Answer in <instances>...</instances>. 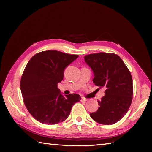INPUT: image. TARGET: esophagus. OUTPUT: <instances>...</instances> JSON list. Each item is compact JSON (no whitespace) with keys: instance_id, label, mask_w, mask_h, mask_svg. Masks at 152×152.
I'll return each instance as SVG.
<instances>
[{"instance_id":"1","label":"esophagus","mask_w":152,"mask_h":152,"mask_svg":"<svg viewBox=\"0 0 152 152\" xmlns=\"http://www.w3.org/2000/svg\"><path fill=\"white\" fill-rule=\"evenodd\" d=\"M80 101L82 102H86V101H87V99H86L85 98H83V97H82L81 98V99H80Z\"/></svg>"}]
</instances>
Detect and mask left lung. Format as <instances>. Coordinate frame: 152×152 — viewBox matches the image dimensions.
<instances>
[{"label": "left lung", "instance_id": "1", "mask_svg": "<svg viewBox=\"0 0 152 152\" xmlns=\"http://www.w3.org/2000/svg\"><path fill=\"white\" fill-rule=\"evenodd\" d=\"M94 74L95 86L105 89L104 96L98 101L99 107L90 116L104 125L117 122L129 108L133 95L131 72L118 55L99 53L84 56Z\"/></svg>", "mask_w": 152, "mask_h": 152}]
</instances>
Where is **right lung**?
I'll return each instance as SVG.
<instances>
[{"label": "right lung", "instance_id": "1", "mask_svg": "<svg viewBox=\"0 0 152 152\" xmlns=\"http://www.w3.org/2000/svg\"><path fill=\"white\" fill-rule=\"evenodd\" d=\"M79 57L54 50L35 54L25 68L20 88L24 103L37 121L45 124L64 121L72 106L79 102V94L63 96L58 84L64 77L65 68Z\"/></svg>", "mask_w": 152, "mask_h": 152}]
</instances>
